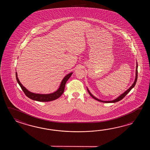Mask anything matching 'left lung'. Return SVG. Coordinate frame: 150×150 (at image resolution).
I'll list each match as a JSON object with an SVG mask.
<instances>
[{"label":"left lung","instance_id":"8db88e82","mask_svg":"<svg viewBox=\"0 0 150 150\" xmlns=\"http://www.w3.org/2000/svg\"><path fill=\"white\" fill-rule=\"evenodd\" d=\"M137 69H138V65H137V63L136 72V78H135V80H134V83H133V84L132 85V86H131L130 87L129 89H127V90L125 93H123L122 94H121V96H119L117 98H116V99H115V100H112V101H102V100H99V99L96 98L95 96H93L92 94L90 93V92L89 91V90L87 89L88 92L89 93V95L91 96L93 99H95V100H97V101H99L100 102H105V103H115V102H118L119 101L121 100L122 99H123V98H125V96H126V95L127 94V93L130 91L131 90V89H132V88H134V86H135L136 83L137 82V77H138V70H137Z\"/></svg>","mask_w":150,"mask_h":150}]
</instances>
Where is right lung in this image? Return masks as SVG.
<instances>
[{
  "instance_id": "right-lung-1",
  "label": "right lung",
  "mask_w": 150,
  "mask_h": 150,
  "mask_svg": "<svg viewBox=\"0 0 150 150\" xmlns=\"http://www.w3.org/2000/svg\"><path fill=\"white\" fill-rule=\"evenodd\" d=\"M72 74V73L68 74L67 75L64 77V79L62 81L61 85L59 86V88L58 89L57 91H56L55 92L52 93L51 94H35V93H33L29 92L25 88L24 86H23V85L20 82L18 78L16 72V79L18 83L19 84L20 86L21 87L23 92H24L25 96H27V97H28L29 98L32 99L33 100L38 101L48 102V101H53V100H54L56 99H58L62 95V94L64 92L65 86L66 83H67V81L68 80V79L70 78Z\"/></svg>"
}]
</instances>
